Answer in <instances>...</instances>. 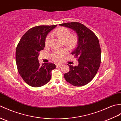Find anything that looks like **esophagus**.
Listing matches in <instances>:
<instances>
[{"label":"esophagus","instance_id":"obj_1","mask_svg":"<svg viewBox=\"0 0 121 121\" xmlns=\"http://www.w3.org/2000/svg\"><path fill=\"white\" fill-rule=\"evenodd\" d=\"M56 66L57 67H59V66H61L62 65V64H59V63H57L56 64Z\"/></svg>","mask_w":121,"mask_h":121}]
</instances>
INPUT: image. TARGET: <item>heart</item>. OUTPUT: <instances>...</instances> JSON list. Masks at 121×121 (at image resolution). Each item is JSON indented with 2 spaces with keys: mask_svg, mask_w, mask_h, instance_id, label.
Returning a JSON list of instances; mask_svg holds the SVG:
<instances>
[{
  "mask_svg": "<svg viewBox=\"0 0 121 121\" xmlns=\"http://www.w3.org/2000/svg\"><path fill=\"white\" fill-rule=\"evenodd\" d=\"M52 35H56L61 41L64 42V44L69 48H74L76 44L77 38L75 35H71V31L66 28H58L54 31ZM50 40V36H47L45 40V44H48ZM66 53V51L64 50H56L52 53V57L55 61H59L63 58Z\"/></svg>",
  "mask_w": 121,
  "mask_h": 121,
  "instance_id": "1",
  "label": "heart"
}]
</instances>
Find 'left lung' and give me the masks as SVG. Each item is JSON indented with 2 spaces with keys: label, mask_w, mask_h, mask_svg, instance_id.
I'll return each instance as SVG.
<instances>
[{
  "label": "left lung",
  "mask_w": 121,
  "mask_h": 121,
  "mask_svg": "<svg viewBox=\"0 0 121 121\" xmlns=\"http://www.w3.org/2000/svg\"><path fill=\"white\" fill-rule=\"evenodd\" d=\"M59 25L73 30L78 38L77 47L72 54L78 59V65H68L69 71L64 75V78L73 86H85L93 79L100 66L101 49L99 39L93 32L79 22Z\"/></svg>",
  "instance_id": "left-lung-1"
}]
</instances>
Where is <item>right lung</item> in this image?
<instances>
[{"label":"right lung","mask_w":121,"mask_h":121,"mask_svg":"<svg viewBox=\"0 0 121 121\" xmlns=\"http://www.w3.org/2000/svg\"><path fill=\"white\" fill-rule=\"evenodd\" d=\"M57 26H39L30 29L21 39L16 49V63L19 74L28 85L38 88L46 85L52 77L54 63L40 64L39 52L45 47L47 35Z\"/></svg>","instance_id":"obj_1"}]
</instances>
